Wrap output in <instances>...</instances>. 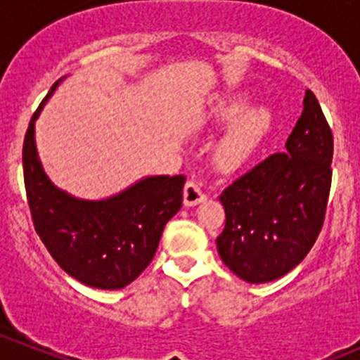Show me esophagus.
<instances>
[{
	"instance_id": "1",
	"label": "esophagus",
	"mask_w": 360,
	"mask_h": 360,
	"mask_svg": "<svg viewBox=\"0 0 360 360\" xmlns=\"http://www.w3.org/2000/svg\"><path fill=\"white\" fill-rule=\"evenodd\" d=\"M205 198V193L202 191L200 184H197L195 181H188L186 186H184V205L191 207V205L200 204Z\"/></svg>"
}]
</instances>
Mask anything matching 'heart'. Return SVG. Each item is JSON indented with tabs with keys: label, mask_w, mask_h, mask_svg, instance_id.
Instances as JSON below:
<instances>
[{
	"label": "heart",
	"mask_w": 360,
	"mask_h": 360,
	"mask_svg": "<svg viewBox=\"0 0 360 360\" xmlns=\"http://www.w3.org/2000/svg\"><path fill=\"white\" fill-rule=\"evenodd\" d=\"M250 98L236 95L216 103L211 117L216 123H230L214 149V163L221 170L239 169L255 155L273 127V114L265 107H250Z\"/></svg>",
	"instance_id": "1"
}]
</instances>
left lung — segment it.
<instances>
[{
  "instance_id": "1",
  "label": "left lung",
  "mask_w": 360,
  "mask_h": 360,
  "mask_svg": "<svg viewBox=\"0 0 360 360\" xmlns=\"http://www.w3.org/2000/svg\"><path fill=\"white\" fill-rule=\"evenodd\" d=\"M285 148L219 195L226 219L216 239L218 253L248 283H267L290 273L304 260L323 226L334 139L309 89Z\"/></svg>"
}]
</instances>
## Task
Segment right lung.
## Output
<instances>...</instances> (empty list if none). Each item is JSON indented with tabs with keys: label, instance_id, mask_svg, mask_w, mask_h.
Masks as SVG:
<instances>
[{
	"label": "right lung",
	"instance_id": "right-lung-1",
	"mask_svg": "<svg viewBox=\"0 0 360 360\" xmlns=\"http://www.w3.org/2000/svg\"><path fill=\"white\" fill-rule=\"evenodd\" d=\"M40 109L31 117L22 146L24 186L34 230L59 267L77 281L102 290L124 288L155 257L167 221L183 205L186 177H146L105 200L72 197L49 181L38 160L34 121Z\"/></svg>",
	"mask_w": 360,
	"mask_h": 360
}]
</instances>
